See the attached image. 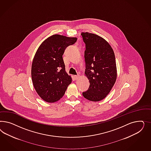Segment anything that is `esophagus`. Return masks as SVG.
<instances>
[{
	"label": "esophagus",
	"instance_id": "1",
	"mask_svg": "<svg viewBox=\"0 0 151 151\" xmlns=\"http://www.w3.org/2000/svg\"><path fill=\"white\" fill-rule=\"evenodd\" d=\"M80 75H75V76H74V78H75L76 80H78V78H80Z\"/></svg>",
	"mask_w": 151,
	"mask_h": 151
}]
</instances>
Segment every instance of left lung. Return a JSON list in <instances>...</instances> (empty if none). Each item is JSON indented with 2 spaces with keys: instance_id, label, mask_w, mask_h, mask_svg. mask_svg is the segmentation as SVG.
I'll list each match as a JSON object with an SVG mask.
<instances>
[{
  "instance_id": "8db88e82",
  "label": "left lung",
  "mask_w": 151,
  "mask_h": 151,
  "mask_svg": "<svg viewBox=\"0 0 151 151\" xmlns=\"http://www.w3.org/2000/svg\"><path fill=\"white\" fill-rule=\"evenodd\" d=\"M86 44L85 75L90 86L83 96L89 101H100L110 93L116 81L117 67L114 51L103 37L90 32H82Z\"/></svg>"
}]
</instances>
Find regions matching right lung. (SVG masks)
I'll use <instances>...</instances> for the list:
<instances>
[{
  "label": "right lung",
  "instance_id": "right-lung-1",
  "mask_svg": "<svg viewBox=\"0 0 151 151\" xmlns=\"http://www.w3.org/2000/svg\"><path fill=\"white\" fill-rule=\"evenodd\" d=\"M76 37L59 34L47 37L38 47L32 60V84L39 96L47 102L59 100L72 82L65 70L63 55L77 41Z\"/></svg>",
  "mask_w": 151,
  "mask_h": 151
}]
</instances>
